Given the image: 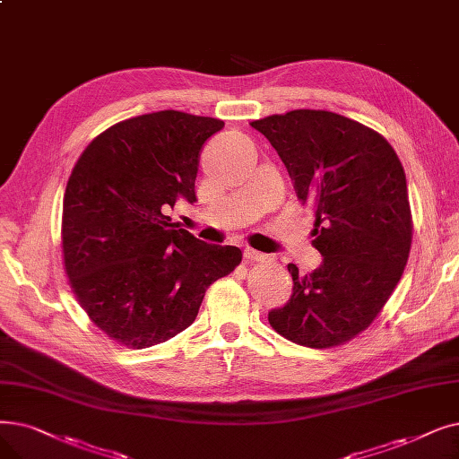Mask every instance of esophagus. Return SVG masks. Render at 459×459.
Masks as SVG:
<instances>
[{"label":"esophagus","instance_id":"1","mask_svg":"<svg viewBox=\"0 0 459 459\" xmlns=\"http://www.w3.org/2000/svg\"><path fill=\"white\" fill-rule=\"evenodd\" d=\"M244 256H246V261H251V263L263 261V258H264V255H263L261 251H255V249H251V247H246V249H244Z\"/></svg>","mask_w":459,"mask_h":459}]
</instances>
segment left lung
Here are the masks:
<instances>
[{
	"label": "left lung",
	"mask_w": 459,
	"mask_h": 459,
	"mask_svg": "<svg viewBox=\"0 0 459 459\" xmlns=\"http://www.w3.org/2000/svg\"><path fill=\"white\" fill-rule=\"evenodd\" d=\"M285 163L302 203L315 206L313 246L323 263L272 309L289 342L328 349L366 330L407 264L412 227L403 167L386 138L328 110H292L251 122Z\"/></svg>",
	"instance_id": "left-lung-1"
}]
</instances>
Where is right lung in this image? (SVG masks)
<instances>
[{
  "label": "right lung",
  "instance_id": "1",
  "mask_svg": "<svg viewBox=\"0 0 459 459\" xmlns=\"http://www.w3.org/2000/svg\"><path fill=\"white\" fill-rule=\"evenodd\" d=\"M221 119L178 110L108 127L78 159L65 187L64 263L91 323L129 349L163 343L193 325L206 289L242 263L170 223L196 201L198 157Z\"/></svg>",
  "mask_w": 459,
  "mask_h": 459
}]
</instances>
